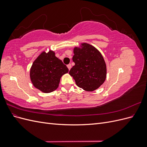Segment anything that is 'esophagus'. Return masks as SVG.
<instances>
[{
	"mask_svg": "<svg viewBox=\"0 0 147 147\" xmlns=\"http://www.w3.org/2000/svg\"><path fill=\"white\" fill-rule=\"evenodd\" d=\"M67 67H68V69H69V70H70V69H71V67H72V65H71V64H68L67 65Z\"/></svg>",
	"mask_w": 147,
	"mask_h": 147,
	"instance_id": "obj_1",
	"label": "esophagus"
}]
</instances>
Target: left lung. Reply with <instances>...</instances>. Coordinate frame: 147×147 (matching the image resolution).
<instances>
[{"instance_id":"8db88e82","label":"left lung","mask_w":147,"mask_h":147,"mask_svg":"<svg viewBox=\"0 0 147 147\" xmlns=\"http://www.w3.org/2000/svg\"><path fill=\"white\" fill-rule=\"evenodd\" d=\"M72 60L75 65L69 74L77 85L86 91H93L103 84L107 76V67L103 56L94 47L86 43L74 48Z\"/></svg>"}]
</instances>
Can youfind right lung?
<instances>
[{
	"mask_svg": "<svg viewBox=\"0 0 147 147\" xmlns=\"http://www.w3.org/2000/svg\"><path fill=\"white\" fill-rule=\"evenodd\" d=\"M68 72V68L56 57L54 51H43L31 66L30 78L35 88L49 93L58 88L61 77Z\"/></svg>",
	"mask_w": 147,
	"mask_h": 147,
	"instance_id": "right-lung-1",
	"label": "right lung"
}]
</instances>
